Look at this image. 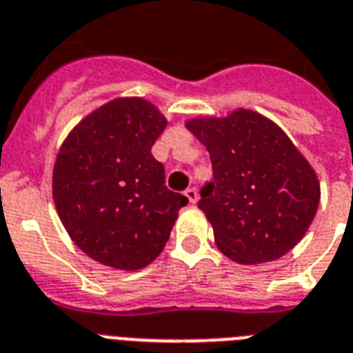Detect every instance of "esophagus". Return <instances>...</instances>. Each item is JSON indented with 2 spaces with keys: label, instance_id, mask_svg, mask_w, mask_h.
<instances>
[{
  "label": "esophagus",
  "instance_id": "esophagus-1",
  "mask_svg": "<svg viewBox=\"0 0 353 353\" xmlns=\"http://www.w3.org/2000/svg\"><path fill=\"white\" fill-rule=\"evenodd\" d=\"M184 195L188 196V201H190L191 204H195V202L199 201V193H196L195 188H188V190L184 191Z\"/></svg>",
  "mask_w": 353,
  "mask_h": 353
}]
</instances>
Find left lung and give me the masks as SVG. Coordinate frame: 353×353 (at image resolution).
I'll list each match as a JSON object with an SVG mask.
<instances>
[{"label": "left lung", "instance_id": "left-lung-1", "mask_svg": "<svg viewBox=\"0 0 353 353\" xmlns=\"http://www.w3.org/2000/svg\"><path fill=\"white\" fill-rule=\"evenodd\" d=\"M188 128L206 147L214 180L199 208L217 247L237 263L278 259L304 237L321 185L315 171L278 125L252 110L223 119H193Z\"/></svg>", "mask_w": 353, "mask_h": 353}]
</instances>
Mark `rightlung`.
Here are the masks:
<instances>
[{"mask_svg":"<svg viewBox=\"0 0 353 353\" xmlns=\"http://www.w3.org/2000/svg\"><path fill=\"white\" fill-rule=\"evenodd\" d=\"M168 121L139 97L110 101L68 136L53 169V199L75 245L123 270L154 261L188 196L168 190L151 147Z\"/></svg>","mask_w":353,"mask_h":353,"instance_id":"1","label":"right lung"}]
</instances>
